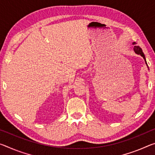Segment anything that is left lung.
I'll use <instances>...</instances> for the list:
<instances>
[{
	"label": "left lung",
	"mask_w": 155,
	"mask_h": 155,
	"mask_svg": "<svg viewBox=\"0 0 155 155\" xmlns=\"http://www.w3.org/2000/svg\"><path fill=\"white\" fill-rule=\"evenodd\" d=\"M133 44H135V43H133ZM134 51L137 54H140L141 57H143V58L144 59V60H145V61H146V64H147L146 61V58H145V55H144V54H143V52L142 51V50H141V48H140V47L138 46H134Z\"/></svg>",
	"instance_id": "8db88e82"
}]
</instances>
